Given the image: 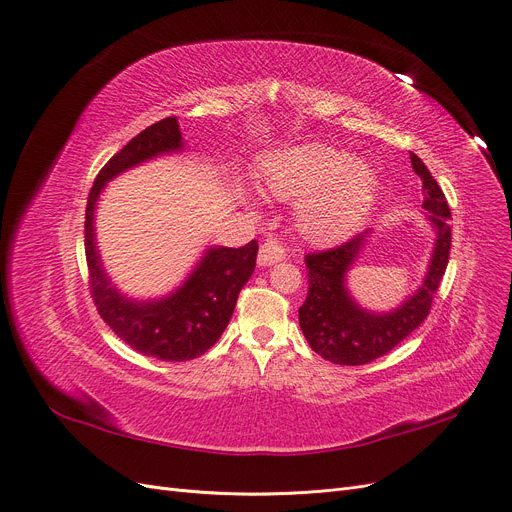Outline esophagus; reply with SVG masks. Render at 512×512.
I'll return each instance as SVG.
<instances>
[{
    "mask_svg": "<svg viewBox=\"0 0 512 512\" xmlns=\"http://www.w3.org/2000/svg\"><path fill=\"white\" fill-rule=\"evenodd\" d=\"M284 257H286V253H284V249L278 245V242L267 240V242H263L261 249H259V255H257V265H259V267L274 265V263L282 261Z\"/></svg>",
    "mask_w": 512,
    "mask_h": 512,
    "instance_id": "esophagus-1",
    "label": "esophagus"
}]
</instances>
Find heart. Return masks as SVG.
<instances>
[{
  "instance_id": "obj_1",
  "label": "heart",
  "mask_w": 512,
  "mask_h": 512,
  "mask_svg": "<svg viewBox=\"0 0 512 512\" xmlns=\"http://www.w3.org/2000/svg\"><path fill=\"white\" fill-rule=\"evenodd\" d=\"M257 182L276 199L297 201V228L315 245L353 236L378 193V176L367 161L324 143L267 153L259 161Z\"/></svg>"
}]
</instances>
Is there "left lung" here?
Masks as SVG:
<instances>
[{
  "label": "left lung",
  "mask_w": 512,
  "mask_h": 512,
  "mask_svg": "<svg viewBox=\"0 0 512 512\" xmlns=\"http://www.w3.org/2000/svg\"><path fill=\"white\" fill-rule=\"evenodd\" d=\"M413 172L423 182V209L434 228V251L421 286L398 307L375 313L361 307L348 290L346 276L367 247L371 230L344 245L305 257L309 292L299 309V324L313 351L336 365H365L384 357L417 330L432 309L450 255V209L442 188L423 161L411 153Z\"/></svg>",
  "instance_id": "obj_1"
}]
</instances>
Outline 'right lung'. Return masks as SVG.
I'll return each instance as SVG.
<instances>
[{"label": "right lung", "instance_id": "right-lung-1", "mask_svg": "<svg viewBox=\"0 0 512 512\" xmlns=\"http://www.w3.org/2000/svg\"><path fill=\"white\" fill-rule=\"evenodd\" d=\"M184 151L178 118H164L124 145L97 174L85 213V253L99 315L134 351L159 361H191L211 348L234 313L240 288L255 270L257 242L207 247L186 280L159 299H130L112 284L95 238V209L105 184L161 155Z\"/></svg>", "mask_w": 512, "mask_h": 512}]
</instances>
